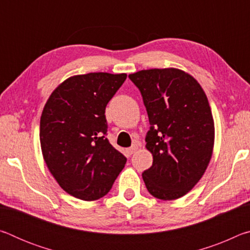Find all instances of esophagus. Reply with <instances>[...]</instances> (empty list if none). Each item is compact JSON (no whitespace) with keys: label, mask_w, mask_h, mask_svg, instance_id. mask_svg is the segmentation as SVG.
<instances>
[{"label":"esophagus","mask_w":250,"mask_h":250,"mask_svg":"<svg viewBox=\"0 0 250 250\" xmlns=\"http://www.w3.org/2000/svg\"><path fill=\"white\" fill-rule=\"evenodd\" d=\"M137 150H138V146L134 145V146H132L131 147H129V149H126L125 152H126V154H128V155H131V154H133Z\"/></svg>","instance_id":"34e87169"}]
</instances>
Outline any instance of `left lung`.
<instances>
[{
    "label": "left lung",
    "instance_id": "1",
    "mask_svg": "<svg viewBox=\"0 0 250 250\" xmlns=\"http://www.w3.org/2000/svg\"><path fill=\"white\" fill-rule=\"evenodd\" d=\"M129 78L141 92L151 125L146 147L153 163L143 181L151 195L176 200L201 180L213 154L208 100L197 80L177 68L140 70Z\"/></svg>",
    "mask_w": 250,
    "mask_h": 250
}]
</instances>
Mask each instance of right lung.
<instances>
[{
	"mask_svg": "<svg viewBox=\"0 0 250 250\" xmlns=\"http://www.w3.org/2000/svg\"><path fill=\"white\" fill-rule=\"evenodd\" d=\"M126 74L89 73L64 80L41 117L43 158L59 186L71 196L96 201L111 189L125 156L110 145L105 105Z\"/></svg>",
	"mask_w": 250,
	"mask_h": 250,
	"instance_id": "add662e5",
	"label": "right lung"
}]
</instances>
